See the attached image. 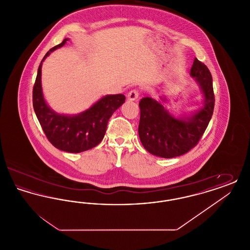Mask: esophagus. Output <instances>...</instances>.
Segmentation results:
<instances>
[{"label": "esophagus", "mask_w": 250, "mask_h": 250, "mask_svg": "<svg viewBox=\"0 0 250 250\" xmlns=\"http://www.w3.org/2000/svg\"><path fill=\"white\" fill-rule=\"evenodd\" d=\"M139 97V92L137 90H131L130 92L127 95V99L130 101H134L137 100Z\"/></svg>", "instance_id": "obj_1"}]
</instances>
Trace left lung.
<instances>
[{"label":"left lung","instance_id":"left-lung-1","mask_svg":"<svg viewBox=\"0 0 250 250\" xmlns=\"http://www.w3.org/2000/svg\"><path fill=\"white\" fill-rule=\"evenodd\" d=\"M204 95V105L191 116L173 117L167 108L151 97L140 102L139 136L143 147L152 155L172 158L185 155L200 142L212 118L214 107L213 79L208 67L195 58L190 69ZM165 102L166 98H161Z\"/></svg>","mask_w":250,"mask_h":250}]
</instances>
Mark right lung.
<instances>
[{
    "label": "right lung",
    "mask_w": 250,
    "mask_h": 250,
    "mask_svg": "<svg viewBox=\"0 0 250 250\" xmlns=\"http://www.w3.org/2000/svg\"><path fill=\"white\" fill-rule=\"evenodd\" d=\"M67 40L65 38L61 44L50 48L42 60L33 89V105L49 143L61 151L81 153L101 143L107 130L108 120L124 104L125 96L122 94L103 96L87 110L73 116L58 114L48 107L42 93V62L50 52L62 47Z\"/></svg>",
    "instance_id": "1"
}]
</instances>
